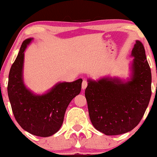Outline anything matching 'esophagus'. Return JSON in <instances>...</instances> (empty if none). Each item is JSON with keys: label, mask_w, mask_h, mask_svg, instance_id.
Segmentation results:
<instances>
[{"label": "esophagus", "mask_w": 157, "mask_h": 157, "mask_svg": "<svg viewBox=\"0 0 157 157\" xmlns=\"http://www.w3.org/2000/svg\"><path fill=\"white\" fill-rule=\"evenodd\" d=\"M87 86H88L87 80H83V81H82V89H86V87H87Z\"/></svg>", "instance_id": "obj_1"}]
</instances>
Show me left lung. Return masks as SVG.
<instances>
[{
    "label": "left lung",
    "instance_id": "8db88e82",
    "mask_svg": "<svg viewBox=\"0 0 157 157\" xmlns=\"http://www.w3.org/2000/svg\"><path fill=\"white\" fill-rule=\"evenodd\" d=\"M131 56V77L128 81L104 77L88 80L85 91L91 123L105 135L125 134L142 120L151 96V71L145 48L140 40Z\"/></svg>",
    "mask_w": 157,
    "mask_h": 157
}]
</instances>
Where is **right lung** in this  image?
Masks as SVG:
<instances>
[{
  "mask_svg": "<svg viewBox=\"0 0 157 157\" xmlns=\"http://www.w3.org/2000/svg\"><path fill=\"white\" fill-rule=\"evenodd\" d=\"M32 38L23 42L10 68L7 91L16 121L27 132L47 137L59 131L68 104L80 93L82 79L58 82L47 93L35 94L24 85L23 68L24 52Z\"/></svg>",
  "mask_w": 157,
  "mask_h": 157,
  "instance_id": "1",
  "label": "right lung"
}]
</instances>
